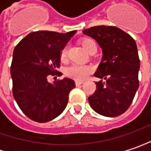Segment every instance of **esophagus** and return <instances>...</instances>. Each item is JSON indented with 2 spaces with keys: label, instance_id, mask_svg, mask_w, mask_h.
I'll return each mask as SVG.
<instances>
[{
  "label": "esophagus",
  "instance_id": "obj_1",
  "mask_svg": "<svg viewBox=\"0 0 151 151\" xmlns=\"http://www.w3.org/2000/svg\"><path fill=\"white\" fill-rule=\"evenodd\" d=\"M84 82L83 81H78V80H76L75 81V83L77 86H78V85H81V84H83V83Z\"/></svg>",
  "mask_w": 151,
  "mask_h": 151
}]
</instances>
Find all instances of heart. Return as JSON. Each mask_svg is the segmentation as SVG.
<instances>
[{
	"label": "heart",
	"instance_id": "heart-1",
	"mask_svg": "<svg viewBox=\"0 0 151 151\" xmlns=\"http://www.w3.org/2000/svg\"><path fill=\"white\" fill-rule=\"evenodd\" d=\"M81 45L86 52L88 54H94L97 51V44L90 38H84L80 41ZM67 58V49L64 47L60 53V59L62 61L66 60ZM93 72V68L89 66H83V65H77L73 64L70 67H68L65 70V73L68 77L74 78L76 80H83Z\"/></svg>",
	"mask_w": 151,
	"mask_h": 151
}]
</instances>
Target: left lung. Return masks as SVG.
<instances>
[{
    "instance_id": "obj_1",
    "label": "left lung",
    "mask_w": 151,
    "mask_h": 151,
    "mask_svg": "<svg viewBox=\"0 0 151 151\" xmlns=\"http://www.w3.org/2000/svg\"><path fill=\"white\" fill-rule=\"evenodd\" d=\"M83 33L94 39L101 49L102 58L94 76L105 79L96 82L97 89L88 97L89 104L98 114L120 116L129 108L139 88L136 41L115 26H95Z\"/></svg>"
}]
</instances>
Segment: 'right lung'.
<instances>
[{"instance_id": "obj_1", "label": "right lung", "mask_w": 151, "mask_h": 151, "mask_svg": "<svg viewBox=\"0 0 151 151\" xmlns=\"http://www.w3.org/2000/svg\"><path fill=\"white\" fill-rule=\"evenodd\" d=\"M75 34L36 31L15 46L11 67L13 96L24 115L35 122L52 121L67 106L74 81L64 78L50 83L47 77L57 72L61 50Z\"/></svg>"}]
</instances>
